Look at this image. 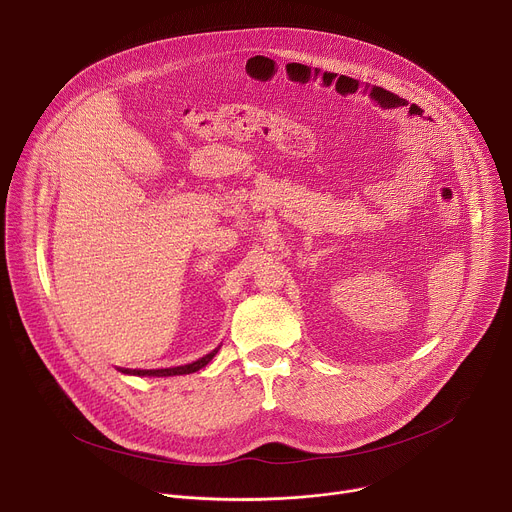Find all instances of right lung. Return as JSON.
<instances>
[{
  "instance_id": "right-lung-1",
  "label": "right lung",
  "mask_w": 512,
  "mask_h": 512,
  "mask_svg": "<svg viewBox=\"0 0 512 512\" xmlns=\"http://www.w3.org/2000/svg\"><path fill=\"white\" fill-rule=\"evenodd\" d=\"M218 352V348H214L212 352H208L206 356L190 362V364H182V367H172V369H150V371H143V369H119L123 375H135V377H176V375H190L200 371L202 367L212 360V356Z\"/></svg>"
}]
</instances>
